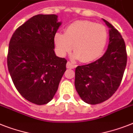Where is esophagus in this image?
Segmentation results:
<instances>
[{
    "label": "esophagus",
    "instance_id": "esophagus-1",
    "mask_svg": "<svg viewBox=\"0 0 133 133\" xmlns=\"http://www.w3.org/2000/svg\"><path fill=\"white\" fill-rule=\"evenodd\" d=\"M76 67V65L73 63H71V62H67V64H66V68L68 69H75Z\"/></svg>",
    "mask_w": 133,
    "mask_h": 133
}]
</instances>
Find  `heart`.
Masks as SVG:
<instances>
[{
  "instance_id": "heart-1",
  "label": "heart",
  "mask_w": 133,
  "mask_h": 133,
  "mask_svg": "<svg viewBox=\"0 0 133 133\" xmlns=\"http://www.w3.org/2000/svg\"><path fill=\"white\" fill-rule=\"evenodd\" d=\"M107 41L105 26L88 20L74 22L66 28L64 34L57 32L54 37L55 45L61 56L69 53L73 45V57L85 63L98 58Z\"/></svg>"
}]
</instances>
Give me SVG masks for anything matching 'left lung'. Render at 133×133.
<instances>
[{
    "instance_id": "obj_1",
    "label": "left lung",
    "mask_w": 133,
    "mask_h": 133,
    "mask_svg": "<svg viewBox=\"0 0 133 133\" xmlns=\"http://www.w3.org/2000/svg\"><path fill=\"white\" fill-rule=\"evenodd\" d=\"M109 28L107 51L94 62L75 69V88L85 103L96 105L109 99L121 84L127 62L126 45L121 34L103 19Z\"/></svg>"
}]
</instances>
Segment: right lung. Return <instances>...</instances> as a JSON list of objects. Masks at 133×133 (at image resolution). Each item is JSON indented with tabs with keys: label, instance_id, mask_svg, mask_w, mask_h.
<instances>
[{
	"label": "right lung",
	"instance_id": "obj_1",
	"mask_svg": "<svg viewBox=\"0 0 133 133\" xmlns=\"http://www.w3.org/2000/svg\"><path fill=\"white\" fill-rule=\"evenodd\" d=\"M58 16L35 15L16 29L9 45L7 66L15 88L28 101L44 105L54 98L67 60L55 54Z\"/></svg>",
	"mask_w": 133,
	"mask_h": 133
}]
</instances>
